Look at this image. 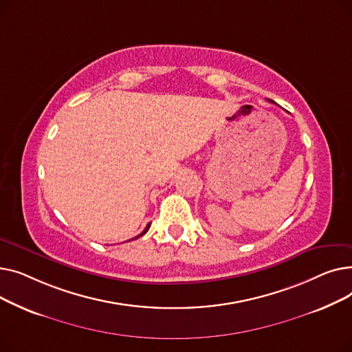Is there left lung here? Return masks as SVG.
I'll list each match as a JSON object with an SVG mask.
<instances>
[{"label":"left lung","instance_id":"1","mask_svg":"<svg viewBox=\"0 0 352 352\" xmlns=\"http://www.w3.org/2000/svg\"><path fill=\"white\" fill-rule=\"evenodd\" d=\"M271 102H274V101H271Z\"/></svg>","mask_w":352,"mask_h":352}]
</instances>
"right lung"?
Returning a JSON list of instances; mask_svg holds the SVG:
<instances>
[{"instance_id":"add662e5","label":"right lung","mask_w":352,"mask_h":352,"mask_svg":"<svg viewBox=\"0 0 352 352\" xmlns=\"http://www.w3.org/2000/svg\"><path fill=\"white\" fill-rule=\"evenodd\" d=\"M150 226H151V224H148V226H146V227H145V230H144V231H142V232H141V234H140V235H137V236H135V238H138V236H142V235H144V234H145V232H146V231H148V230H150Z\"/></svg>"}]
</instances>
